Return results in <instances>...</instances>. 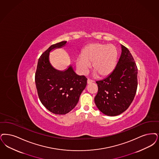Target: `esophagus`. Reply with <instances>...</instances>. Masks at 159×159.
<instances>
[{
  "instance_id": "1",
  "label": "esophagus",
  "mask_w": 159,
  "mask_h": 159,
  "mask_svg": "<svg viewBox=\"0 0 159 159\" xmlns=\"http://www.w3.org/2000/svg\"><path fill=\"white\" fill-rule=\"evenodd\" d=\"M92 82H93L92 80H90V79H88V80H87V83H88V84H90V83H92Z\"/></svg>"
}]
</instances>
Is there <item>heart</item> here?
Listing matches in <instances>:
<instances>
[{
  "label": "heart",
  "instance_id": "heart-1",
  "mask_svg": "<svg viewBox=\"0 0 159 159\" xmlns=\"http://www.w3.org/2000/svg\"><path fill=\"white\" fill-rule=\"evenodd\" d=\"M118 58V50L113 44L93 43L83 50L81 56L77 58V67L86 74L93 63L95 75L105 77L110 75L115 69Z\"/></svg>",
  "mask_w": 159,
  "mask_h": 159
}]
</instances>
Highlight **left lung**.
<instances>
[{"label":"left lung","instance_id":"left-lung-1","mask_svg":"<svg viewBox=\"0 0 159 159\" xmlns=\"http://www.w3.org/2000/svg\"><path fill=\"white\" fill-rule=\"evenodd\" d=\"M121 46V56L112 73L96 82L98 92L95 98L96 105L108 116H116L126 111L137 89V67L128 49Z\"/></svg>","mask_w":159,"mask_h":159}]
</instances>
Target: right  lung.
<instances>
[{"mask_svg": "<svg viewBox=\"0 0 159 159\" xmlns=\"http://www.w3.org/2000/svg\"><path fill=\"white\" fill-rule=\"evenodd\" d=\"M66 44L61 41L51 45L39 57L35 73L39 100L55 114H66L75 108L87 84L86 77L77 75L71 64L64 70H58L50 63V52Z\"/></svg>", "mask_w": 159, "mask_h": 159, "instance_id": "1", "label": "right lung"}]
</instances>
